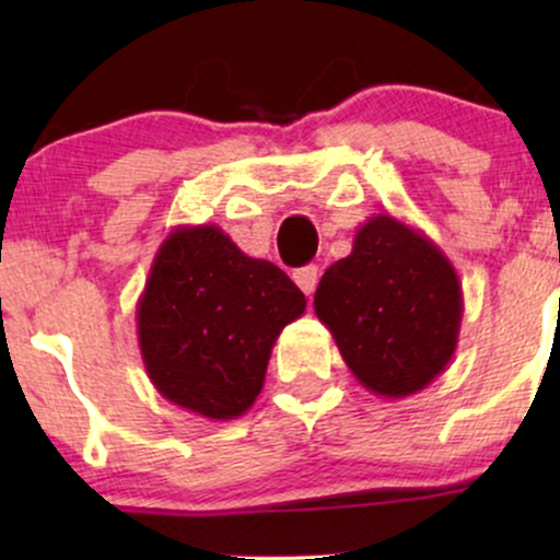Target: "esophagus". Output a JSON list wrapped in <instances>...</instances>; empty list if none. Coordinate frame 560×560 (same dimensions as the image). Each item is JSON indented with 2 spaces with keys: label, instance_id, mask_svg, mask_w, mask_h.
Masks as SVG:
<instances>
[{
  "label": "esophagus",
  "instance_id": "obj_1",
  "mask_svg": "<svg viewBox=\"0 0 560 560\" xmlns=\"http://www.w3.org/2000/svg\"><path fill=\"white\" fill-rule=\"evenodd\" d=\"M292 279H294V284H298L302 292L311 298V294L316 292V287H318V266H302L292 273Z\"/></svg>",
  "mask_w": 560,
  "mask_h": 560
}]
</instances>
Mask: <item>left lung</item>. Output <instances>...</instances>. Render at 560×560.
<instances>
[{"label":"left lung","instance_id":"1","mask_svg":"<svg viewBox=\"0 0 560 560\" xmlns=\"http://www.w3.org/2000/svg\"><path fill=\"white\" fill-rule=\"evenodd\" d=\"M316 316L347 369L382 397L421 392L458 347L464 292L453 262L419 229L374 215L352 253L320 276Z\"/></svg>","mask_w":560,"mask_h":560}]
</instances>
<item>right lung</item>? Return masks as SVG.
Wrapping results in <instances>:
<instances>
[{
    "label": "right lung",
    "mask_w": 560,
    "mask_h": 560,
    "mask_svg": "<svg viewBox=\"0 0 560 560\" xmlns=\"http://www.w3.org/2000/svg\"><path fill=\"white\" fill-rule=\"evenodd\" d=\"M305 294L218 226H176L160 244L137 302L147 376L165 400L213 421L258 400L281 329Z\"/></svg>",
    "instance_id": "add662e5"
}]
</instances>
